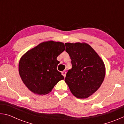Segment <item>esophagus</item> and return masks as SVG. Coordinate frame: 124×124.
Returning a JSON list of instances; mask_svg holds the SVG:
<instances>
[{
	"label": "esophagus",
	"instance_id": "obj_1",
	"mask_svg": "<svg viewBox=\"0 0 124 124\" xmlns=\"http://www.w3.org/2000/svg\"><path fill=\"white\" fill-rule=\"evenodd\" d=\"M66 71H63V72H62V75H63V77H64V78L66 77Z\"/></svg>",
	"mask_w": 124,
	"mask_h": 124
}]
</instances>
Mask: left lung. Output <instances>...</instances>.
Instances as JSON below:
<instances>
[{
    "mask_svg": "<svg viewBox=\"0 0 124 124\" xmlns=\"http://www.w3.org/2000/svg\"><path fill=\"white\" fill-rule=\"evenodd\" d=\"M65 45L72 66L67 73L65 82L76 97H89L99 89L104 80V62L86 43H66Z\"/></svg>",
    "mask_w": 124,
    "mask_h": 124,
    "instance_id": "1",
    "label": "left lung"
}]
</instances>
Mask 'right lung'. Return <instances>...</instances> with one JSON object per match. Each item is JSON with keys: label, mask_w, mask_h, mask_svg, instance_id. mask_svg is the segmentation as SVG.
Returning <instances> with one entry per match:
<instances>
[{"label": "right lung", "mask_w": 124, "mask_h": 124, "mask_svg": "<svg viewBox=\"0 0 124 124\" xmlns=\"http://www.w3.org/2000/svg\"><path fill=\"white\" fill-rule=\"evenodd\" d=\"M65 50L61 42H43L27 51L21 58L18 71L23 82L33 93L45 95L64 79L57 70L58 55Z\"/></svg>", "instance_id": "right-lung-1"}]
</instances>
